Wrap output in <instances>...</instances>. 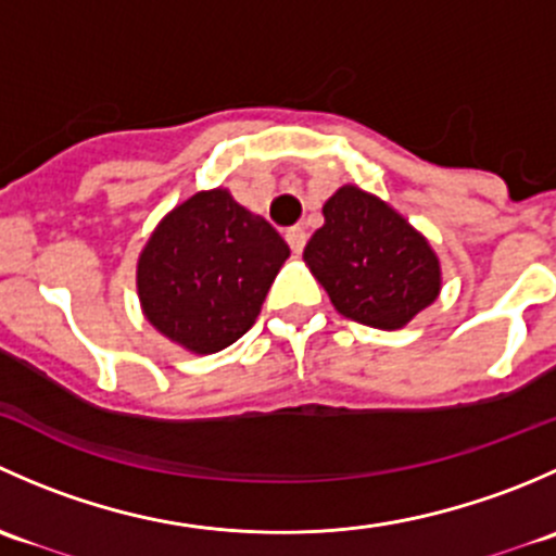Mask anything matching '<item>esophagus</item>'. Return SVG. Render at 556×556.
<instances>
[{
  "mask_svg": "<svg viewBox=\"0 0 556 556\" xmlns=\"http://www.w3.org/2000/svg\"><path fill=\"white\" fill-rule=\"evenodd\" d=\"M285 239H288L290 250H293L295 255H301V250L306 247V231H304V228H290V231L285 233Z\"/></svg>",
  "mask_w": 556,
  "mask_h": 556,
  "instance_id": "esophagus-1",
  "label": "esophagus"
}]
</instances>
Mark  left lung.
Instances as JSON below:
<instances>
[{"instance_id": "left-lung-1", "label": "left lung", "mask_w": 556, "mask_h": 556, "mask_svg": "<svg viewBox=\"0 0 556 556\" xmlns=\"http://www.w3.org/2000/svg\"><path fill=\"white\" fill-rule=\"evenodd\" d=\"M323 215L304 261L336 312L368 328L397 330L439 299V255L387 201L341 185Z\"/></svg>"}]
</instances>
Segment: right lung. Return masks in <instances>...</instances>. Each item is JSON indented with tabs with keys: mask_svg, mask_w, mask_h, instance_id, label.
<instances>
[{
	"mask_svg": "<svg viewBox=\"0 0 556 556\" xmlns=\"http://www.w3.org/2000/svg\"><path fill=\"white\" fill-rule=\"evenodd\" d=\"M288 257L285 239L226 188L199 190L174 206L139 252V306L172 344L212 355L255 325Z\"/></svg>",
	"mask_w": 556,
	"mask_h": 556,
	"instance_id": "right-lung-1",
	"label": "right lung"
}]
</instances>
